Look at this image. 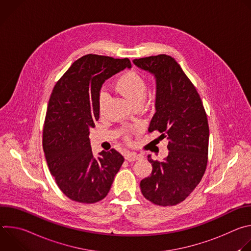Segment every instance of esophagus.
<instances>
[{"label":"esophagus","instance_id":"34e87169","mask_svg":"<svg viewBox=\"0 0 251 251\" xmlns=\"http://www.w3.org/2000/svg\"><path fill=\"white\" fill-rule=\"evenodd\" d=\"M142 156L140 154H137V153H132V152H128L125 154V159L128 160L129 162H133V161H136V160H139L141 159Z\"/></svg>","mask_w":251,"mask_h":251}]
</instances>
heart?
Wrapping results in <instances>:
<instances>
[{"label":"heart","instance_id":"obj_1","mask_svg":"<svg viewBox=\"0 0 251 251\" xmlns=\"http://www.w3.org/2000/svg\"><path fill=\"white\" fill-rule=\"evenodd\" d=\"M115 87L117 91L131 103L132 106L136 104H143L148 90V84L145 77L134 69L128 70L123 74L116 81ZM108 101L109 94L106 91H101L98 98V109L100 114L105 112ZM129 133L126 132V138L129 139Z\"/></svg>","mask_w":251,"mask_h":251}]
</instances>
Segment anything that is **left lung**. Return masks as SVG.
<instances>
[{"mask_svg": "<svg viewBox=\"0 0 251 251\" xmlns=\"http://www.w3.org/2000/svg\"><path fill=\"white\" fill-rule=\"evenodd\" d=\"M156 78V113L149 132L169 140V154L154 161L152 174L140 183L141 192L155 204L176 205L185 201L205 172L209 128L201 99L175 58L167 54L133 60Z\"/></svg>", "mask_w": 251, "mask_h": 251, "instance_id": "1", "label": "left lung"}]
</instances>
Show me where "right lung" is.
I'll list each match as a JSON object with an SVG mask.
<instances>
[{"label":"right lung","mask_w":251,"mask_h":251,"mask_svg":"<svg viewBox=\"0 0 251 251\" xmlns=\"http://www.w3.org/2000/svg\"><path fill=\"white\" fill-rule=\"evenodd\" d=\"M126 67L131 68L128 58L84 55L68 68L51 92L44 125V152L56 185L75 201L103 200L124 162L115 149L94 158L89 130L99 119L102 84Z\"/></svg>","instance_id":"obj_1"}]
</instances>
